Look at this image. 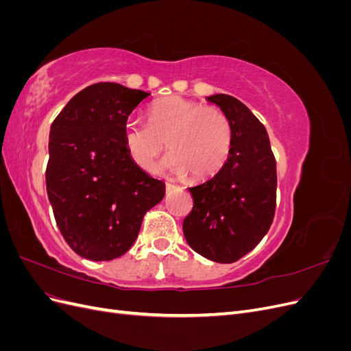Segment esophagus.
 Masks as SVG:
<instances>
[{
    "instance_id": "obj_1",
    "label": "esophagus",
    "mask_w": 351,
    "mask_h": 351,
    "mask_svg": "<svg viewBox=\"0 0 351 351\" xmlns=\"http://www.w3.org/2000/svg\"><path fill=\"white\" fill-rule=\"evenodd\" d=\"M176 186L174 184H171V183H167L165 184V189H167V192H169V190H173Z\"/></svg>"
}]
</instances>
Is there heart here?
I'll return each mask as SVG.
<instances>
[{
    "label": "heart",
    "mask_w": 351,
    "mask_h": 351,
    "mask_svg": "<svg viewBox=\"0 0 351 351\" xmlns=\"http://www.w3.org/2000/svg\"><path fill=\"white\" fill-rule=\"evenodd\" d=\"M123 145L132 161L146 171L168 146L173 154L165 159V168L205 180L217 174L228 159L232 127L219 108L169 95L149 105L147 123L141 119L124 123Z\"/></svg>",
    "instance_id": "obj_1"
}]
</instances>
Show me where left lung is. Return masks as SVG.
<instances>
[{
  "label": "left lung",
  "mask_w": 351,
  "mask_h": 351,
  "mask_svg": "<svg viewBox=\"0 0 351 351\" xmlns=\"http://www.w3.org/2000/svg\"><path fill=\"white\" fill-rule=\"evenodd\" d=\"M218 105L232 127V146L219 171L189 187L193 208L183 221L184 237L196 253L232 263L267 234L277 205V161L263 124L239 99L218 93Z\"/></svg>",
  "instance_id": "1"
}]
</instances>
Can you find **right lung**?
I'll return each instance as SVG.
<instances>
[{
	"mask_svg": "<svg viewBox=\"0 0 351 351\" xmlns=\"http://www.w3.org/2000/svg\"><path fill=\"white\" fill-rule=\"evenodd\" d=\"M151 93L101 82L80 90L51 124L47 193L79 256L111 261L132 247L165 186L127 155L123 125Z\"/></svg>",
	"mask_w": 351,
	"mask_h": 351,
	"instance_id": "add662e5",
	"label": "right lung"
}]
</instances>
